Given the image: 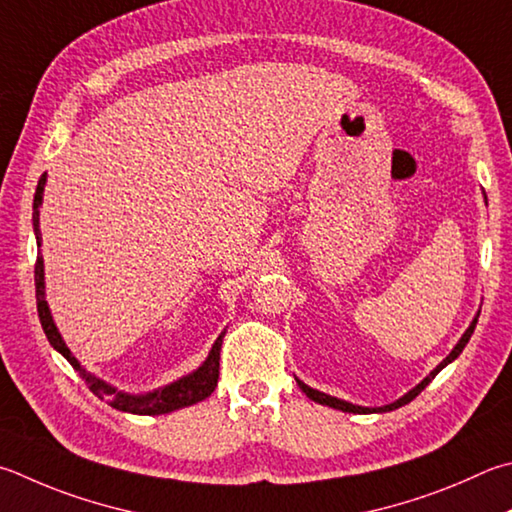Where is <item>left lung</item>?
Segmentation results:
<instances>
[{
	"label": "left lung",
	"mask_w": 512,
	"mask_h": 512,
	"mask_svg": "<svg viewBox=\"0 0 512 512\" xmlns=\"http://www.w3.org/2000/svg\"><path fill=\"white\" fill-rule=\"evenodd\" d=\"M479 318V315H477ZM477 318L472 320V324L468 327V331L463 333L461 336V340L457 342V347H454L452 351H450V356L445 358L439 367H436L430 376L427 378H423L421 383H418L412 392H407L403 398H398L396 403H389V405H385V407H360V405H351V403H347V401H340V398H333V396H329V394H322V392H318V389H311L309 385H304L302 380H297V385H300V389L302 392L311 398V401H315V403H320V405H329V407H333V410H342V412H351V414H369V412H392V410H398V407H403V405H407L410 401H414V398L423 392V389L432 383V378L439 374V371L445 367V365H450V362L459 356V353L463 351V347L468 345V340H470V336L472 333H475V327H477Z\"/></svg>",
	"instance_id": "obj_1"
}]
</instances>
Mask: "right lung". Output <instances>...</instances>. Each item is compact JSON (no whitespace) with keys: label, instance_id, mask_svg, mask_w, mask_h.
<instances>
[{"label":"right lung","instance_id":"obj_1","mask_svg":"<svg viewBox=\"0 0 512 512\" xmlns=\"http://www.w3.org/2000/svg\"><path fill=\"white\" fill-rule=\"evenodd\" d=\"M44 183H46V179L42 176L40 183H37L35 199H33V230L37 237V246L42 244L40 241V206H42ZM35 300H37V315H40L42 329L46 333V338H49L51 347L58 349L62 356L71 362V367L78 371L80 378L89 385L91 392L100 398H105V401L111 407H116V410L129 412V414L156 416V414L174 412V410H179V407H188V405L199 403V401H203V398H208L212 392H215L217 380H219V351H221V340H224L226 331L221 333L215 345H212V351L206 358V362H203L197 371H192L190 376H183L181 380H176V383L167 385L163 389H156V392H152V394L132 396V394L118 392V389L107 385L105 380H100L94 374H89V371L71 356V351L67 349V345H64V340L58 333V329H55L49 304H46V300H44V264H42L40 255H37V262H35Z\"/></svg>","mask_w":512,"mask_h":512}]
</instances>
